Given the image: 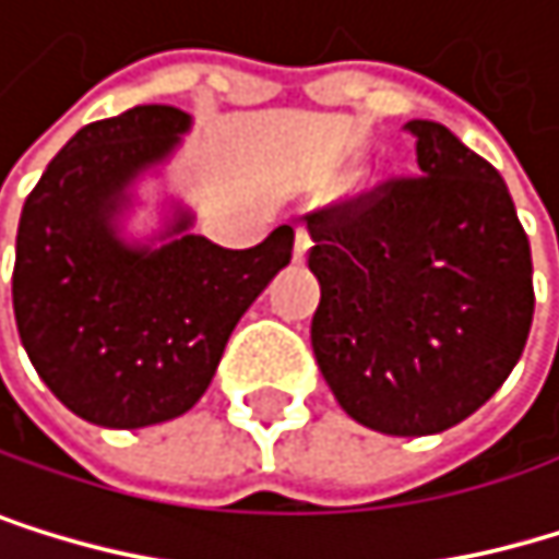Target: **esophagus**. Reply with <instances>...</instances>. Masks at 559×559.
Here are the masks:
<instances>
[{
	"label": "esophagus",
	"mask_w": 559,
	"mask_h": 559,
	"mask_svg": "<svg viewBox=\"0 0 559 559\" xmlns=\"http://www.w3.org/2000/svg\"><path fill=\"white\" fill-rule=\"evenodd\" d=\"M310 229H306V226H296V249H293V260L296 263H302L306 260V249H310Z\"/></svg>",
	"instance_id": "obj_1"
}]
</instances>
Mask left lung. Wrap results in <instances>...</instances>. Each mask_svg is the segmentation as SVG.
<instances>
[{
  "mask_svg": "<svg viewBox=\"0 0 559 559\" xmlns=\"http://www.w3.org/2000/svg\"><path fill=\"white\" fill-rule=\"evenodd\" d=\"M416 166L306 216L320 373L356 424L430 437L477 413L534 323V263L500 173L430 119Z\"/></svg>",
  "mask_w": 559,
  "mask_h": 559,
  "instance_id": "1",
  "label": "left lung"
}]
</instances>
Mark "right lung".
Here are the masks:
<instances>
[{"instance_id": "add662e5", "label": "right lung", "mask_w": 559, "mask_h": 559, "mask_svg": "<svg viewBox=\"0 0 559 559\" xmlns=\"http://www.w3.org/2000/svg\"><path fill=\"white\" fill-rule=\"evenodd\" d=\"M176 106L82 126L22 206L12 270L19 340L43 383L109 430L166 424L200 403L239 317L293 257V226L223 249L176 210L163 246L119 236L129 186L189 129Z\"/></svg>"}]
</instances>
